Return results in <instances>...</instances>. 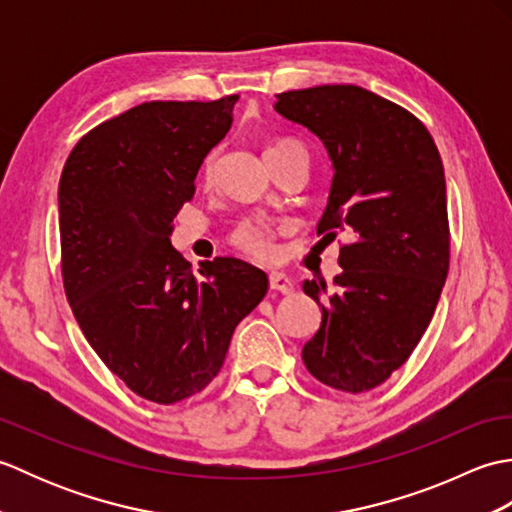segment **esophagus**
Segmentation results:
<instances>
[{
	"label": "esophagus",
	"instance_id": "34e87169",
	"mask_svg": "<svg viewBox=\"0 0 512 512\" xmlns=\"http://www.w3.org/2000/svg\"><path fill=\"white\" fill-rule=\"evenodd\" d=\"M268 284L270 290H277L281 295H290L292 292V279L286 273H277V270H273V273L268 275Z\"/></svg>",
	"mask_w": 512,
	"mask_h": 512
}]
</instances>
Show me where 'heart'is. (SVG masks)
I'll return each mask as SVG.
<instances>
[{
    "instance_id": "b5f03b06",
    "label": "heart",
    "mask_w": 512,
    "mask_h": 512,
    "mask_svg": "<svg viewBox=\"0 0 512 512\" xmlns=\"http://www.w3.org/2000/svg\"><path fill=\"white\" fill-rule=\"evenodd\" d=\"M295 147H301L299 143H295V140H279V143L270 145L266 149V154H270V151H284V149H295ZM215 165H217V156L215 154L206 156L202 165L204 184L213 182ZM275 239H277V228L268 222H242L231 233V244L239 250V253L259 259V262H268V259L275 257Z\"/></svg>"
}]
</instances>
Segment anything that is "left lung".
<instances>
[{
    "label": "left lung",
    "mask_w": 512,
    "mask_h": 512,
    "mask_svg": "<svg viewBox=\"0 0 512 512\" xmlns=\"http://www.w3.org/2000/svg\"><path fill=\"white\" fill-rule=\"evenodd\" d=\"M275 110L328 149L334 178L317 233L341 244L334 292L303 281L321 328L303 345L308 372L347 394L383 385L429 328L449 273L444 167L429 129L358 85L277 94Z\"/></svg>",
    "instance_id": "obj_1"
}]
</instances>
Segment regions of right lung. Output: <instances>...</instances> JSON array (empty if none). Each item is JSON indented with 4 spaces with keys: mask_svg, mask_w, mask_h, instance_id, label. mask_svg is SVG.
Wrapping results in <instances>:
<instances>
[{
    "mask_svg": "<svg viewBox=\"0 0 512 512\" xmlns=\"http://www.w3.org/2000/svg\"><path fill=\"white\" fill-rule=\"evenodd\" d=\"M237 99L136 105L90 129L61 173V277L74 319L107 369L158 405L220 374L237 323L268 290L264 270L235 257L195 275L169 239Z\"/></svg>",
    "mask_w": 512,
    "mask_h": 512,
    "instance_id": "right-lung-1",
    "label": "right lung"
}]
</instances>
